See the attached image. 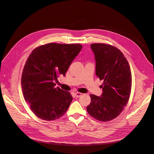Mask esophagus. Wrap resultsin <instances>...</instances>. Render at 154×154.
I'll return each mask as SVG.
<instances>
[{
  "instance_id": "1",
  "label": "esophagus",
  "mask_w": 154,
  "mask_h": 154,
  "mask_svg": "<svg viewBox=\"0 0 154 154\" xmlns=\"http://www.w3.org/2000/svg\"><path fill=\"white\" fill-rule=\"evenodd\" d=\"M74 94H75V96H76V97H80V96L82 95V93H81V92H76L75 93H74Z\"/></svg>"
}]
</instances>
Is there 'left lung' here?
I'll list each match as a JSON object with an SVG mask.
<instances>
[{"label": "left lung", "instance_id": "obj_1", "mask_svg": "<svg viewBox=\"0 0 154 154\" xmlns=\"http://www.w3.org/2000/svg\"><path fill=\"white\" fill-rule=\"evenodd\" d=\"M96 60V74L103 80L101 96L91 94L87 110L100 122L118 116L128 103L131 92L132 74L128 61L119 49L105 44H92Z\"/></svg>", "mask_w": 154, "mask_h": 154}]
</instances>
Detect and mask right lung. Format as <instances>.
Wrapping results in <instances>:
<instances>
[{"label":"right lung","instance_id":"obj_1","mask_svg":"<svg viewBox=\"0 0 154 154\" xmlns=\"http://www.w3.org/2000/svg\"><path fill=\"white\" fill-rule=\"evenodd\" d=\"M82 45L49 43L36 48L29 56L21 78L24 97L37 117L55 120L66 112L72 96L68 91L55 88L54 81L66 75Z\"/></svg>","mask_w":154,"mask_h":154}]
</instances>
